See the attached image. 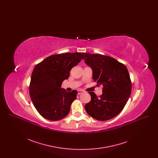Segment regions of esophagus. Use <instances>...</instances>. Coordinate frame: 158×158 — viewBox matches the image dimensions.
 Returning <instances> with one entry per match:
<instances>
[{"label": "esophagus", "mask_w": 158, "mask_h": 158, "mask_svg": "<svg viewBox=\"0 0 158 158\" xmlns=\"http://www.w3.org/2000/svg\"><path fill=\"white\" fill-rule=\"evenodd\" d=\"M83 92H84L83 90H81V89H79V90H77V94L79 95V94H82Z\"/></svg>", "instance_id": "obj_1"}]
</instances>
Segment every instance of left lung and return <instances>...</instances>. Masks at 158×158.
<instances>
[{"mask_svg":"<svg viewBox=\"0 0 158 158\" xmlns=\"http://www.w3.org/2000/svg\"><path fill=\"white\" fill-rule=\"evenodd\" d=\"M85 63L93 72V80L103 86L98 97L89 92L90 102L85 106L90 116L99 121L110 120L123 110L131 92V82L126 66L111 57L83 53Z\"/></svg>","mask_w":158,"mask_h":158,"instance_id":"1","label":"left lung"}]
</instances>
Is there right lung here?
Returning <instances> with one entry per match:
<instances>
[{"label": "right lung", "instance_id": "1", "mask_svg": "<svg viewBox=\"0 0 158 158\" xmlns=\"http://www.w3.org/2000/svg\"><path fill=\"white\" fill-rule=\"evenodd\" d=\"M82 59L81 53L54 54L35 66L31 75L30 95L42 117L48 120L58 121L68 115L77 91L67 92L61 85L68 79L72 68Z\"/></svg>", "mask_w": 158, "mask_h": 158}]
</instances>
